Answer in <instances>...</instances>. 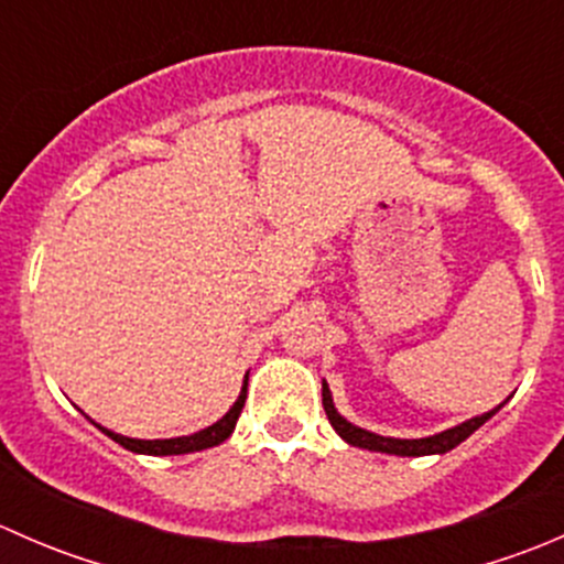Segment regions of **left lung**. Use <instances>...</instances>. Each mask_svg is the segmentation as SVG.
<instances>
[{
    "instance_id": "1",
    "label": "left lung",
    "mask_w": 564,
    "mask_h": 564,
    "mask_svg": "<svg viewBox=\"0 0 564 564\" xmlns=\"http://www.w3.org/2000/svg\"><path fill=\"white\" fill-rule=\"evenodd\" d=\"M322 403H324V412H327L329 425H333V429L338 431L349 445L366 447V451H377V453H390V456H434V453L453 451V447H458L466 436L475 434L488 417H494V414L499 412L497 406L491 409V412L480 414V417H471L466 420V423L456 425V429H447L442 431V434L425 436V440H392V436H379V434H371V431L357 429V425H351L349 420L340 417L333 406V395H329L327 382H322Z\"/></svg>"
}]
</instances>
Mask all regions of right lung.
I'll use <instances>...</instances> for the list:
<instances>
[{"label":"right lung","instance_id":"1","mask_svg":"<svg viewBox=\"0 0 564 564\" xmlns=\"http://www.w3.org/2000/svg\"><path fill=\"white\" fill-rule=\"evenodd\" d=\"M246 395H248V379H246V388H242L235 406H231L229 412L218 420V423L209 425V429H204V431H198V434L176 436V440H130V436L113 434V431L104 429V425H98V429L104 431L106 436H111L113 442H119L124 451L144 453V456H182V453L207 451V447H215V445H220V442L229 440L231 431H235V425H237V417H240L242 406H246Z\"/></svg>","mask_w":564,"mask_h":564}]
</instances>
